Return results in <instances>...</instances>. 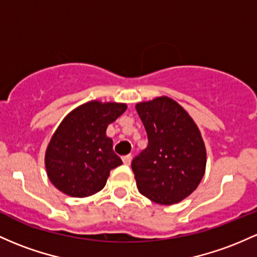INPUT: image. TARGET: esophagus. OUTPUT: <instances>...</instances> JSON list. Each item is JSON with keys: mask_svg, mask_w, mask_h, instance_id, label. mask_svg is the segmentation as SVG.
Returning <instances> with one entry per match:
<instances>
[{"mask_svg": "<svg viewBox=\"0 0 257 257\" xmlns=\"http://www.w3.org/2000/svg\"><path fill=\"white\" fill-rule=\"evenodd\" d=\"M123 163L125 166H129L132 162V155H126V156H123Z\"/></svg>", "mask_w": 257, "mask_h": 257, "instance_id": "obj_1", "label": "esophagus"}]
</instances>
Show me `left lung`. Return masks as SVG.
I'll return each mask as SVG.
<instances>
[{
  "label": "left lung",
  "instance_id": "1",
  "mask_svg": "<svg viewBox=\"0 0 257 257\" xmlns=\"http://www.w3.org/2000/svg\"><path fill=\"white\" fill-rule=\"evenodd\" d=\"M148 134V146L132 161L140 194L161 205L190 195L201 182L206 150L196 124L170 97L137 105Z\"/></svg>",
  "mask_w": 257,
  "mask_h": 257
}]
</instances>
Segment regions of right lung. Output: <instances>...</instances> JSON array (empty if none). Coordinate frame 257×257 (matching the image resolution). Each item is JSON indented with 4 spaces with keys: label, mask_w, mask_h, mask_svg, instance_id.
I'll use <instances>...</instances> for the list:
<instances>
[{
    "label": "right lung",
    "mask_w": 257,
    "mask_h": 257,
    "mask_svg": "<svg viewBox=\"0 0 257 257\" xmlns=\"http://www.w3.org/2000/svg\"><path fill=\"white\" fill-rule=\"evenodd\" d=\"M125 109L124 103L91 101L62 120L45 156L47 176L56 188L73 197L103 189L111 170L123 163L106 129Z\"/></svg>",
    "instance_id": "obj_1"
}]
</instances>
